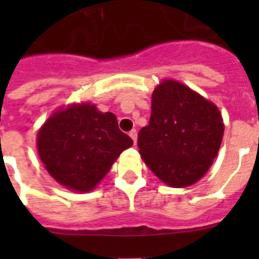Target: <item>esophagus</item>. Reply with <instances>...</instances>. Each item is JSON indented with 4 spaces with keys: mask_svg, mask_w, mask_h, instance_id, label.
<instances>
[{
    "mask_svg": "<svg viewBox=\"0 0 259 259\" xmlns=\"http://www.w3.org/2000/svg\"><path fill=\"white\" fill-rule=\"evenodd\" d=\"M130 136H131V139H132V140H134V143L136 144V141H137V132H136V130H132V131L130 132Z\"/></svg>",
    "mask_w": 259,
    "mask_h": 259,
    "instance_id": "obj_1",
    "label": "esophagus"
}]
</instances>
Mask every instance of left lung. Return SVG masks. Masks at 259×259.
Listing matches in <instances>:
<instances>
[{"mask_svg":"<svg viewBox=\"0 0 259 259\" xmlns=\"http://www.w3.org/2000/svg\"><path fill=\"white\" fill-rule=\"evenodd\" d=\"M223 132L221 111L212 102L179 81L163 80L152 95L149 124L139 132L137 146L157 178L184 188L209 170Z\"/></svg>","mask_w":259,"mask_h":259,"instance_id":"obj_1","label":"left lung"}]
</instances>
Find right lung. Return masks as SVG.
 Segmentation results:
<instances>
[{
    "label": "right lung",
    "instance_id": "1",
    "mask_svg": "<svg viewBox=\"0 0 259 259\" xmlns=\"http://www.w3.org/2000/svg\"><path fill=\"white\" fill-rule=\"evenodd\" d=\"M134 141L113 113L74 104L48 118L37 134V150L48 172L71 191L89 192Z\"/></svg>",
    "mask_w": 259,
    "mask_h": 259
}]
</instances>
